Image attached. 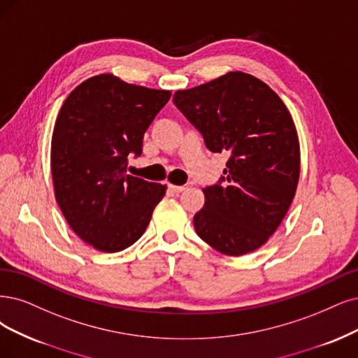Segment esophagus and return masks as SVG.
<instances>
[{
	"label": "esophagus",
	"mask_w": 358,
	"mask_h": 358,
	"mask_svg": "<svg viewBox=\"0 0 358 358\" xmlns=\"http://www.w3.org/2000/svg\"><path fill=\"white\" fill-rule=\"evenodd\" d=\"M169 189L174 193H181V192L186 190V187H184V186H174V184H169Z\"/></svg>",
	"instance_id": "esophagus-1"
}]
</instances>
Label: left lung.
I'll use <instances>...</instances> for the list:
<instances>
[{
  "label": "left lung",
  "mask_w": 358,
  "mask_h": 358,
  "mask_svg": "<svg viewBox=\"0 0 358 358\" xmlns=\"http://www.w3.org/2000/svg\"><path fill=\"white\" fill-rule=\"evenodd\" d=\"M174 103L210 152L230 155L220 184L203 189L205 206L193 218L197 236L224 255L252 252L280 226L296 192L292 116L266 83L245 72L178 90Z\"/></svg>",
  "instance_id": "8db88e82"
}]
</instances>
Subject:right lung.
<instances>
[{
	"label": "right lung",
	"instance_id": "obj_1",
	"mask_svg": "<svg viewBox=\"0 0 358 358\" xmlns=\"http://www.w3.org/2000/svg\"><path fill=\"white\" fill-rule=\"evenodd\" d=\"M171 91L128 84L101 73L64 100L51 137L56 201L71 229L101 252H119L148 229L166 186L127 176L128 155H141L143 137Z\"/></svg>",
	"mask_w": 358,
	"mask_h": 358
}]
</instances>
